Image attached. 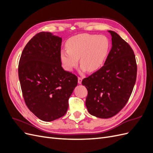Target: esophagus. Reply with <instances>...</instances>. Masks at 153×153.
Returning a JSON list of instances; mask_svg holds the SVG:
<instances>
[{
	"mask_svg": "<svg viewBox=\"0 0 153 153\" xmlns=\"http://www.w3.org/2000/svg\"><path fill=\"white\" fill-rule=\"evenodd\" d=\"M82 78L81 77H78V83L79 84H82Z\"/></svg>",
	"mask_w": 153,
	"mask_h": 153,
	"instance_id": "esophagus-1",
	"label": "esophagus"
}]
</instances>
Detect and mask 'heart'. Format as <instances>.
I'll return each mask as SVG.
<instances>
[{
  "instance_id": "1",
  "label": "heart",
  "mask_w": 153,
  "mask_h": 153,
  "mask_svg": "<svg viewBox=\"0 0 153 153\" xmlns=\"http://www.w3.org/2000/svg\"><path fill=\"white\" fill-rule=\"evenodd\" d=\"M67 50L60 52L61 62L67 70L72 71L78 64L80 70L90 73L98 71L103 65L110 48V43L104 35L80 34L68 39Z\"/></svg>"
}]
</instances>
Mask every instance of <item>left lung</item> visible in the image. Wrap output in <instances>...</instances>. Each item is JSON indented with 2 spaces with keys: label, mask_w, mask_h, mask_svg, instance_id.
Returning <instances> with one entry per match:
<instances>
[{
  "label": "left lung",
  "mask_w": 153,
  "mask_h": 153,
  "mask_svg": "<svg viewBox=\"0 0 153 153\" xmlns=\"http://www.w3.org/2000/svg\"><path fill=\"white\" fill-rule=\"evenodd\" d=\"M108 32L112 47L104 66L82 82L88 92L85 100L88 112L102 119L114 116L126 105L137 72L135 55L130 46L116 32Z\"/></svg>",
  "instance_id": "8db88e82"
}]
</instances>
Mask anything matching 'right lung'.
Returning a JSON list of instances; mask_svg holds the SVG:
<instances>
[{
    "label": "right lung",
    "instance_id": "right-lung-1",
    "mask_svg": "<svg viewBox=\"0 0 153 153\" xmlns=\"http://www.w3.org/2000/svg\"><path fill=\"white\" fill-rule=\"evenodd\" d=\"M61 43L60 37L39 32L26 45L18 64L25 104L43 121H52L65 115L68 100L77 85V76L61 66Z\"/></svg>",
    "mask_w": 153,
    "mask_h": 153
}]
</instances>
